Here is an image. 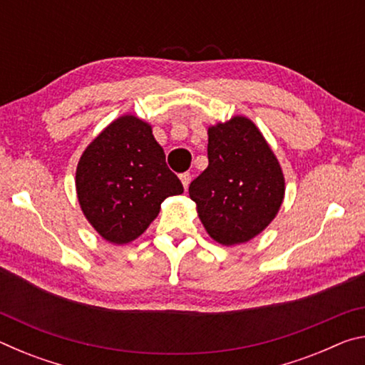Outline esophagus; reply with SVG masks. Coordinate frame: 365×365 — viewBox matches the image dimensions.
Instances as JSON below:
<instances>
[{
	"instance_id": "esophagus-1",
	"label": "esophagus",
	"mask_w": 365,
	"mask_h": 365,
	"mask_svg": "<svg viewBox=\"0 0 365 365\" xmlns=\"http://www.w3.org/2000/svg\"><path fill=\"white\" fill-rule=\"evenodd\" d=\"M180 180L183 183V188L187 190L190 182H191V174H190V172H185V174H180Z\"/></svg>"
}]
</instances>
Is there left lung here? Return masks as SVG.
Instances as JSON below:
<instances>
[{
    "label": "left lung",
    "instance_id": "1",
    "mask_svg": "<svg viewBox=\"0 0 365 365\" xmlns=\"http://www.w3.org/2000/svg\"><path fill=\"white\" fill-rule=\"evenodd\" d=\"M209 165L190 197L209 237L225 246L250 242L279 212L285 178L259 128L243 115L209 127Z\"/></svg>",
    "mask_w": 365,
    "mask_h": 365
}]
</instances>
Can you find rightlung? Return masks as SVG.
<instances>
[{"label":"right lung","mask_w":365,"mask_h":365,"mask_svg":"<svg viewBox=\"0 0 365 365\" xmlns=\"http://www.w3.org/2000/svg\"><path fill=\"white\" fill-rule=\"evenodd\" d=\"M76 188L86 220L114 245L138 238L158 217L160 202L183 193L151 125L130 114L110 122L86 146Z\"/></svg>","instance_id":"add662e5"}]
</instances>
